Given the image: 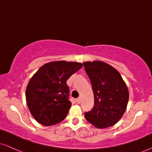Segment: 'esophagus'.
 <instances>
[{"mask_svg":"<svg viewBox=\"0 0 152 152\" xmlns=\"http://www.w3.org/2000/svg\"><path fill=\"white\" fill-rule=\"evenodd\" d=\"M76 102H77L78 104H81V97H79V98L76 99Z\"/></svg>","mask_w":152,"mask_h":152,"instance_id":"esophagus-1","label":"esophagus"}]
</instances>
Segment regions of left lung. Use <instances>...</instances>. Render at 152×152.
Here are the masks:
<instances>
[{"label":"left lung","mask_w":152,"mask_h":152,"mask_svg":"<svg viewBox=\"0 0 152 152\" xmlns=\"http://www.w3.org/2000/svg\"><path fill=\"white\" fill-rule=\"evenodd\" d=\"M90 78L94 96L91 111L85 113V118L99 129L114 126L121 119L129 101V90L119 72L100 61L83 63Z\"/></svg>","instance_id":"left-lung-1"}]
</instances>
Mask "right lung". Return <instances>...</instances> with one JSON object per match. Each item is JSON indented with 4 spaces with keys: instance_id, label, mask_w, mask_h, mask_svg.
Masks as SVG:
<instances>
[{
    "instance_id": "add662e5",
    "label": "right lung",
    "mask_w": 152,
    "mask_h": 152,
    "mask_svg": "<svg viewBox=\"0 0 152 152\" xmlns=\"http://www.w3.org/2000/svg\"><path fill=\"white\" fill-rule=\"evenodd\" d=\"M82 66L78 62H49L31 77L26 87V103L38 123L52 126L66 117L71 106L66 81Z\"/></svg>"
}]
</instances>
